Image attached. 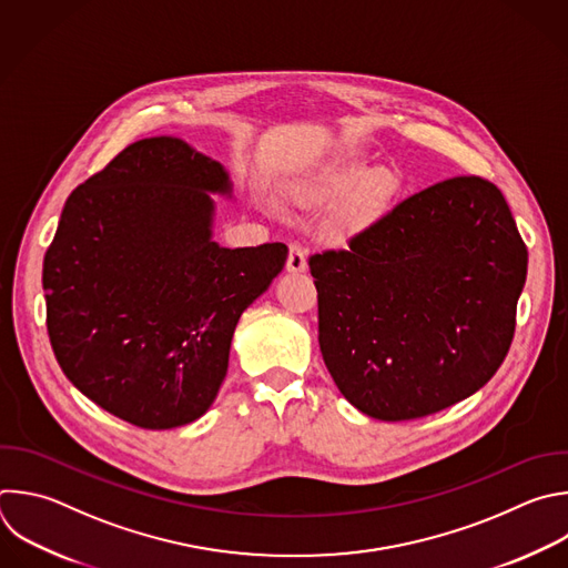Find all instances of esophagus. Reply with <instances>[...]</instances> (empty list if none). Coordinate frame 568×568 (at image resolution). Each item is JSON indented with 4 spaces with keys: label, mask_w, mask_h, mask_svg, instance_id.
Segmentation results:
<instances>
[{
    "label": "esophagus",
    "mask_w": 568,
    "mask_h": 568,
    "mask_svg": "<svg viewBox=\"0 0 568 568\" xmlns=\"http://www.w3.org/2000/svg\"><path fill=\"white\" fill-rule=\"evenodd\" d=\"M307 267V252L303 245L298 243H292L290 245V256H287V272L292 274H298V272H305Z\"/></svg>",
    "instance_id": "esophagus-1"
}]
</instances>
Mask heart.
I'll list each match as a JSON object with an SVG mask.
<instances>
[{
  "mask_svg": "<svg viewBox=\"0 0 568 568\" xmlns=\"http://www.w3.org/2000/svg\"><path fill=\"white\" fill-rule=\"evenodd\" d=\"M334 189H349L338 214V234L354 236L386 219L397 194V180L388 171L369 173L367 164L352 162L334 178Z\"/></svg>",
  "mask_w": 568,
  "mask_h": 568,
  "instance_id": "heart-1",
  "label": "heart"
}]
</instances>
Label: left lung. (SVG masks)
Masks as SVG:
<instances>
[{"label":"left lung","instance_id":"8db88e82","mask_svg":"<svg viewBox=\"0 0 568 568\" xmlns=\"http://www.w3.org/2000/svg\"><path fill=\"white\" fill-rule=\"evenodd\" d=\"M347 245L310 256V272L323 361L356 410L419 419L490 382L513 341L528 267L493 182H437Z\"/></svg>","mask_w":568,"mask_h":568}]
</instances>
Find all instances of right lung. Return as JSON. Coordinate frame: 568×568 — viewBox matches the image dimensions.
Segmentation results:
<instances>
[{
    "label": "right lung",
    "instance_id": "right-lung-1",
    "mask_svg": "<svg viewBox=\"0 0 568 568\" xmlns=\"http://www.w3.org/2000/svg\"><path fill=\"white\" fill-rule=\"evenodd\" d=\"M225 166L144 138L69 196L44 256L47 327L67 379L146 430L192 424L227 374L241 314L287 261L283 243L212 241Z\"/></svg>",
    "mask_w": 568,
    "mask_h": 568
}]
</instances>
